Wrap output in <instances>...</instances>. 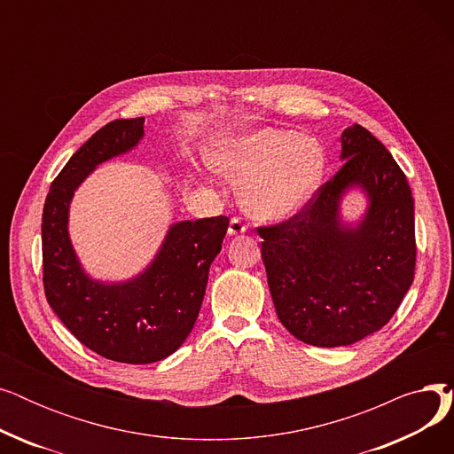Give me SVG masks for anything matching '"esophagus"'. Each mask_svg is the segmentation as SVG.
Returning a JSON list of instances; mask_svg holds the SVG:
<instances>
[{
    "label": "esophagus",
    "mask_w": 454,
    "mask_h": 454,
    "mask_svg": "<svg viewBox=\"0 0 454 454\" xmlns=\"http://www.w3.org/2000/svg\"><path fill=\"white\" fill-rule=\"evenodd\" d=\"M247 231V224L239 219V217H233L231 221H230V228H228V233L230 235H241V233H245Z\"/></svg>",
    "instance_id": "obj_1"
}]
</instances>
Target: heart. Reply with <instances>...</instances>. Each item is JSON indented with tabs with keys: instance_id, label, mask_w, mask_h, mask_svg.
<instances>
[{
	"instance_id": "obj_1",
	"label": "heart",
	"mask_w": 454,
	"mask_h": 454,
	"mask_svg": "<svg viewBox=\"0 0 454 454\" xmlns=\"http://www.w3.org/2000/svg\"><path fill=\"white\" fill-rule=\"evenodd\" d=\"M207 161L224 176L243 180L241 204L263 221L291 217L311 199L324 171L317 139L272 127L221 143Z\"/></svg>"
}]
</instances>
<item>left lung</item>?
<instances>
[{
  "label": "left lung",
  "instance_id": "left-lung-1",
  "mask_svg": "<svg viewBox=\"0 0 454 454\" xmlns=\"http://www.w3.org/2000/svg\"><path fill=\"white\" fill-rule=\"evenodd\" d=\"M340 158L339 173L291 219L257 228L278 318L318 348L349 346L388 324L416 269L414 199L401 167L361 125L342 132ZM349 186L371 200L355 229L338 215Z\"/></svg>",
  "mask_w": 454,
  "mask_h": 454
}]
</instances>
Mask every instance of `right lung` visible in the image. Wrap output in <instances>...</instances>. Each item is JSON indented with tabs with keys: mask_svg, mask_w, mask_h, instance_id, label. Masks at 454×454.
<instances>
[{
	"mask_svg": "<svg viewBox=\"0 0 454 454\" xmlns=\"http://www.w3.org/2000/svg\"><path fill=\"white\" fill-rule=\"evenodd\" d=\"M143 125L145 117L115 119L95 132L53 180L42 215L47 301L81 344L127 364L161 361L184 344L230 224L223 215L173 224L153 263L130 281L86 276L67 235L71 197L99 163L136 147Z\"/></svg>",
	"mask_w": 454,
	"mask_h": 454,
	"instance_id": "obj_1",
	"label": "right lung"
}]
</instances>
